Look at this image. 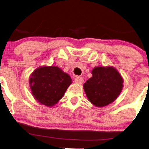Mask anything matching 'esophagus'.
<instances>
[{
  "label": "esophagus",
  "instance_id": "esophagus-1",
  "mask_svg": "<svg viewBox=\"0 0 149 149\" xmlns=\"http://www.w3.org/2000/svg\"><path fill=\"white\" fill-rule=\"evenodd\" d=\"M83 81H84V80L81 77H76V78L74 79V82L76 83H78V84H82Z\"/></svg>",
  "mask_w": 149,
  "mask_h": 149
}]
</instances>
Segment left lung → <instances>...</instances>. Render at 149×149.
Here are the masks:
<instances>
[{
    "label": "left lung",
    "instance_id": "obj_1",
    "mask_svg": "<svg viewBox=\"0 0 149 149\" xmlns=\"http://www.w3.org/2000/svg\"><path fill=\"white\" fill-rule=\"evenodd\" d=\"M92 77L83 85L87 98L96 107H105L115 101L123 88V79L113 67H95Z\"/></svg>",
    "mask_w": 149,
    "mask_h": 149
}]
</instances>
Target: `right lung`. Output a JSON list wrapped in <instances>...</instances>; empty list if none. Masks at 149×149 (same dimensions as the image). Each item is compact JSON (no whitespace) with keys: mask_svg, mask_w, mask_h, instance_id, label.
<instances>
[{"mask_svg":"<svg viewBox=\"0 0 149 149\" xmlns=\"http://www.w3.org/2000/svg\"><path fill=\"white\" fill-rule=\"evenodd\" d=\"M32 93L40 104L52 107L62 98L72 79L57 66L36 69L30 78Z\"/></svg>","mask_w":149,"mask_h":149,"instance_id":"obj_1","label":"right lung"}]
</instances>
